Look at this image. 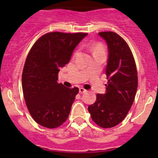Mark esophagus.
<instances>
[{
	"label": "esophagus",
	"instance_id": "34e87169",
	"mask_svg": "<svg viewBox=\"0 0 158 158\" xmlns=\"http://www.w3.org/2000/svg\"><path fill=\"white\" fill-rule=\"evenodd\" d=\"M87 91H88L87 90L85 89V88H79V93H80V94H84V93L87 92Z\"/></svg>",
	"mask_w": 158,
	"mask_h": 158
}]
</instances>
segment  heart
Instances as JSON below:
<instances>
[{
  "label": "heart",
  "instance_id": "obj_1",
  "mask_svg": "<svg viewBox=\"0 0 158 158\" xmlns=\"http://www.w3.org/2000/svg\"><path fill=\"white\" fill-rule=\"evenodd\" d=\"M94 52H104V48L100 43H98L95 45L93 48Z\"/></svg>",
  "mask_w": 158,
  "mask_h": 158
}]
</instances>
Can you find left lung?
Returning a JSON list of instances; mask_svg holds the SVG:
<instances>
[{"instance_id":"8db88e82","label":"left lung","mask_w":158,"mask_h":158,"mask_svg":"<svg viewBox=\"0 0 158 158\" xmlns=\"http://www.w3.org/2000/svg\"><path fill=\"white\" fill-rule=\"evenodd\" d=\"M98 34L108 45V82L106 93L98 94L96 102L88 110L95 124L110 128L124 120L132 106L138 86L137 70L132 52L120 35L112 31Z\"/></svg>"}]
</instances>
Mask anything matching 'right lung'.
I'll return each mask as SVG.
<instances>
[{
    "instance_id": "right-lung-1",
    "label": "right lung",
    "mask_w": 158,
    "mask_h": 158,
    "mask_svg": "<svg viewBox=\"0 0 158 158\" xmlns=\"http://www.w3.org/2000/svg\"><path fill=\"white\" fill-rule=\"evenodd\" d=\"M87 33L55 31L41 36L31 47L22 76L26 106L41 126L56 128L67 121L79 88L58 83V73L70 62L76 46Z\"/></svg>"
}]
</instances>
